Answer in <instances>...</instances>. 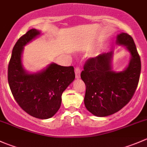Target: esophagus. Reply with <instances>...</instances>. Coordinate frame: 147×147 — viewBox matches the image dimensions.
<instances>
[{
  "instance_id": "obj_1",
  "label": "esophagus",
  "mask_w": 147,
  "mask_h": 147,
  "mask_svg": "<svg viewBox=\"0 0 147 147\" xmlns=\"http://www.w3.org/2000/svg\"><path fill=\"white\" fill-rule=\"evenodd\" d=\"M80 69L78 67H77L76 68H75V78H76V79H79L80 78Z\"/></svg>"
}]
</instances>
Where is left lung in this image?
<instances>
[{
	"label": "left lung",
	"instance_id": "obj_1",
	"mask_svg": "<svg viewBox=\"0 0 147 147\" xmlns=\"http://www.w3.org/2000/svg\"><path fill=\"white\" fill-rule=\"evenodd\" d=\"M116 44L124 46L130 55L124 70H114V51H111L87 60L81 72L86 85L84 105L94 116L107 117L119 111L130 101L137 87L141 60L134 40L121 32L117 35Z\"/></svg>",
	"mask_w": 147,
	"mask_h": 147
}]
</instances>
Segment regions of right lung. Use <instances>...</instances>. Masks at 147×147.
<instances>
[{"instance_id": "obj_1", "label": "right lung", "mask_w": 147, "mask_h": 147, "mask_svg": "<svg viewBox=\"0 0 147 147\" xmlns=\"http://www.w3.org/2000/svg\"><path fill=\"white\" fill-rule=\"evenodd\" d=\"M40 35V30L32 28L17 41L8 65V80L19 106L31 116L46 119L60 109L62 94L73 82L75 75L73 67L55 63L36 72L25 69L22 59L24 47Z\"/></svg>"}]
</instances>
